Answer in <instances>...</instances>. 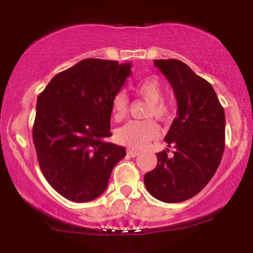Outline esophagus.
I'll return each instance as SVG.
<instances>
[{"mask_svg":"<svg viewBox=\"0 0 253 253\" xmlns=\"http://www.w3.org/2000/svg\"><path fill=\"white\" fill-rule=\"evenodd\" d=\"M127 155L130 156V157H136V156L138 155V151L133 150V149H128V150H127Z\"/></svg>","mask_w":253,"mask_h":253,"instance_id":"34e87169","label":"esophagus"}]
</instances>
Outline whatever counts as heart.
I'll list each match as a JSON object with an SVG mask.
<instances>
[{
  "mask_svg": "<svg viewBox=\"0 0 253 253\" xmlns=\"http://www.w3.org/2000/svg\"><path fill=\"white\" fill-rule=\"evenodd\" d=\"M134 90L149 101L145 117H155L159 120H167L172 116V106L163 99L164 87L159 78L151 76L137 81L134 84ZM128 112V98L124 92H118L111 101V115L113 119L119 122ZM157 124L152 120H133L119 127L115 131V140L118 144L131 149H141L158 135Z\"/></svg>",
  "mask_w": 253,
  "mask_h": 253,
  "instance_id": "1",
  "label": "heart"
}]
</instances>
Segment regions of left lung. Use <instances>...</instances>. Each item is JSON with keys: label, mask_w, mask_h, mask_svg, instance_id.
Wrapping results in <instances>:
<instances>
[{"label": "left lung", "mask_w": 253, "mask_h": 253, "mask_svg": "<svg viewBox=\"0 0 253 253\" xmlns=\"http://www.w3.org/2000/svg\"><path fill=\"white\" fill-rule=\"evenodd\" d=\"M172 86L177 115L166 134L169 149L156 154L157 166L144 175L155 198L180 203L197 195L214 175L225 150V111L211 84L177 59H156Z\"/></svg>", "instance_id": "8db88e82"}]
</instances>
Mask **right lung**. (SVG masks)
Masks as SVG:
<instances>
[{"mask_svg": "<svg viewBox=\"0 0 253 253\" xmlns=\"http://www.w3.org/2000/svg\"><path fill=\"white\" fill-rule=\"evenodd\" d=\"M130 63L87 58L52 78L38 96L33 142L45 180L63 197L84 203L104 193L126 156L111 136V101Z\"/></svg>", "mask_w": 253, "mask_h": 253, "instance_id": "1", "label": "right lung"}]
</instances>
